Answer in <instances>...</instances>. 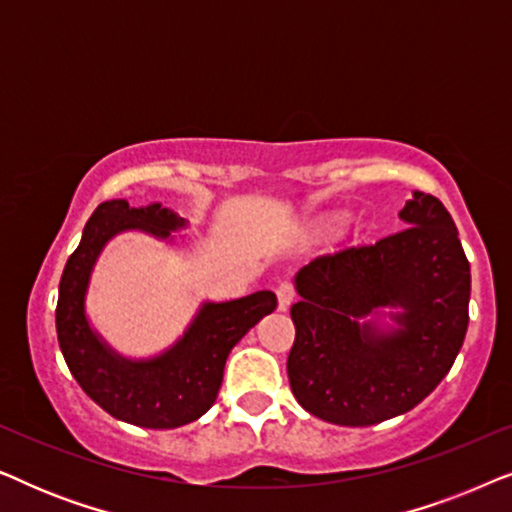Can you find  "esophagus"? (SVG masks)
<instances>
[{"mask_svg": "<svg viewBox=\"0 0 512 512\" xmlns=\"http://www.w3.org/2000/svg\"><path fill=\"white\" fill-rule=\"evenodd\" d=\"M293 298H296V284H293L291 279H284V282H279V286H277L279 310H286V307L293 303Z\"/></svg>", "mask_w": 512, "mask_h": 512, "instance_id": "obj_1", "label": "esophagus"}]
</instances>
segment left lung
Listing matches in <instances>:
<instances>
[{"mask_svg": "<svg viewBox=\"0 0 512 512\" xmlns=\"http://www.w3.org/2000/svg\"><path fill=\"white\" fill-rule=\"evenodd\" d=\"M405 228L314 258L298 272L291 391L310 415L370 426L422 403L450 373L468 328L471 265L443 202L415 191ZM401 306L380 334L358 319Z\"/></svg>", "mask_w": 512, "mask_h": 512, "instance_id": "obj_1", "label": "left lung"}]
</instances>
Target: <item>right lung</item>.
Here are the masks:
<instances>
[{"mask_svg":"<svg viewBox=\"0 0 512 512\" xmlns=\"http://www.w3.org/2000/svg\"><path fill=\"white\" fill-rule=\"evenodd\" d=\"M184 219L160 205L130 207L102 202L90 216L60 279L55 328L69 373L79 387L123 422L146 429H177L205 415L219 396L226 359L251 326L277 307L272 291H256L230 303H207L170 352L151 361L116 356L90 331L83 298L90 270L107 240L121 230H146L167 237Z\"/></svg>","mask_w":512,"mask_h":512,"instance_id":"1","label":"right lung"}]
</instances>
